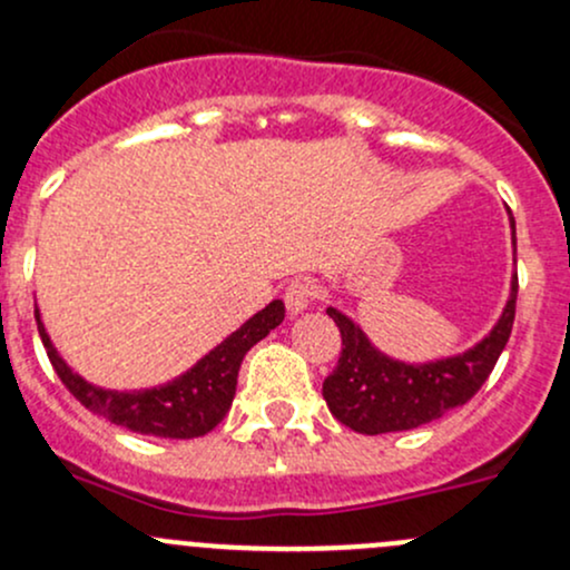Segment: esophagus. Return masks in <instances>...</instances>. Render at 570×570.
<instances>
[{"instance_id":"esophagus-1","label":"esophagus","mask_w":570,"mask_h":570,"mask_svg":"<svg viewBox=\"0 0 570 570\" xmlns=\"http://www.w3.org/2000/svg\"><path fill=\"white\" fill-rule=\"evenodd\" d=\"M316 299H318V286L308 278L292 281L284 292L286 308H289V314H295V316L303 314V311H308Z\"/></svg>"}]
</instances>
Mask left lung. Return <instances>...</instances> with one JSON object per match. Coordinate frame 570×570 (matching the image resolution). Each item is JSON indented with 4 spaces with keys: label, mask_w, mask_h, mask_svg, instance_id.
<instances>
[{
    "label": "left lung",
    "mask_w": 570,
    "mask_h": 570,
    "mask_svg": "<svg viewBox=\"0 0 570 570\" xmlns=\"http://www.w3.org/2000/svg\"><path fill=\"white\" fill-rule=\"evenodd\" d=\"M511 243L517 248L514 218H511ZM517 289L514 275L503 314L476 346L419 365L379 352L360 324L337 308H327L343 337L341 360L322 386L330 414L354 433L381 435L422 428L465 405L490 379L500 352L509 343L517 314Z\"/></svg>",
    "instance_id": "left-lung-1"
}]
</instances>
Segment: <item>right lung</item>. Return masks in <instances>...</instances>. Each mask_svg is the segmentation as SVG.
Masks as SVG:
<instances>
[{
  "mask_svg": "<svg viewBox=\"0 0 570 570\" xmlns=\"http://www.w3.org/2000/svg\"><path fill=\"white\" fill-rule=\"evenodd\" d=\"M284 303L273 299L271 305H265L259 314L240 324L233 335L224 337L216 348H210L197 365L180 373L178 379L161 386H151V390L132 392L102 390V386H94L83 376H78L53 348L40 311H35V318L56 376L91 414L105 416L108 422L121 424V428L140 435L199 438L210 433L227 416L235 397L243 356L254 343H259L271 330L284 322Z\"/></svg>",
  "mask_w": 570,
  "mask_h": 570,
  "instance_id": "add662e5",
  "label": "right lung"
}]
</instances>
